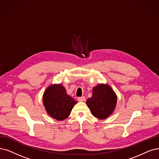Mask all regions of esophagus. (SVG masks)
Instances as JSON below:
<instances>
[{"mask_svg":"<svg viewBox=\"0 0 159 159\" xmlns=\"http://www.w3.org/2000/svg\"><path fill=\"white\" fill-rule=\"evenodd\" d=\"M78 101L79 102H84L85 101V97L84 96L79 97L78 98Z\"/></svg>","mask_w":159,"mask_h":159,"instance_id":"34e87169","label":"esophagus"}]
</instances>
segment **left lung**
I'll use <instances>...</instances> for the list:
<instances>
[{
	"label": "left lung",
	"instance_id": "8db88e82",
	"mask_svg": "<svg viewBox=\"0 0 159 159\" xmlns=\"http://www.w3.org/2000/svg\"><path fill=\"white\" fill-rule=\"evenodd\" d=\"M116 103V93L106 84H99L93 87L92 96L86 102L92 115L99 119H105L112 115Z\"/></svg>",
	"mask_w": 159,
	"mask_h": 159
}]
</instances>
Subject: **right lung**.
<instances>
[{
	"label": "right lung",
	"mask_w": 159,
	"mask_h": 159,
	"mask_svg": "<svg viewBox=\"0 0 159 159\" xmlns=\"http://www.w3.org/2000/svg\"><path fill=\"white\" fill-rule=\"evenodd\" d=\"M43 105L47 113L57 120H63L69 116L77 102L69 96L61 84H54L46 88L43 96Z\"/></svg>",
	"instance_id": "1"
}]
</instances>
